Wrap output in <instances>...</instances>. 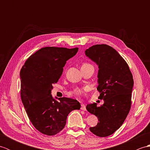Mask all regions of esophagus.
<instances>
[{
	"label": "esophagus",
	"mask_w": 150,
	"mask_h": 150,
	"mask_svg": "<svg viewBox=\"0 0 150 150\" xmlns=\"http://www.w3.org/2000/svg\"><path fill=\"white\" fill-rule=\"evenodd\" d=\"M81 110H84V111L86 110V106H85L84 104H81Z\"/></svg>",
	"instance_id": "esophagus-1"
}]
</instances>
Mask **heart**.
<instances>
[{
  "label": "heart",
  "instance_id": "b5f03b06",
  "mask_svg": "<svg viewBox=\"0 0 150 150\" xmlns=\"http://www.w3.org/2000/svg\"><path fill=\"white\" fill-rule=\"evenodd\" d=\"M89 66H93L89 63H84L82 65L81 68H86V67H89ZM82 93H83V90H81V89H77V90H76L75 91V93L77 95H81L82 94Z\"/></svg>",
  "mask_w": 150,
  "mask_h": 150
}]
</instances>
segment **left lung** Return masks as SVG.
<instances>
[{"mask_svg": "<svg viewBox=\"0 0 150 150\" xmlns=\"http://www.w3.org/2000/svg\"><path fill=\"white\" fill-rule=\"evenodd\" d=\"M86 56L98 66L97 90L104 104H88V111L99 122L90 130L98 137H108L119 129L132 106L133 86L132 73L128 64L117 51L106 44H96L85 51Z\"/></svg>", "mask_w": 150, "mask_h": 150, "instance_id": "left-lung-1", "label": "left lung"}]
</instances>
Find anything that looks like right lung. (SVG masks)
<instances>
[{
  "mask_svg": "<svg viewBox=\"0 0 150 150\" xmlns=\"http://www.w3.org/2000/svg\"><path fill=\"white\" fill-rule=\"evenodd\" d=\"M78 49L42 47L28 57L21 70L22 102L33 126L44 135L59 133L64 128L68 114L81 108L77 100L61 97L57 101L51 95L66 61Z\"/></svg>",
  "mask_w": 150,
  "mask_h": 150,
  "instance_id": "1",
  "label": "right lung"
}]
</instances>
